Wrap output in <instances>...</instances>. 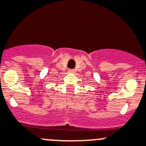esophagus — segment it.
<instances>
[{"mask_svg":"<svg viewBox=\"0 0 146 146\" xmlns=\"http://www.w3.org/2000/svg\"><path fill=\"white\" fill-rule=\"evenodd\" d=\"M68 73H75V70H73V69H69V70H68Z\"/></svg>","mask_w":146,"mask_h":146,"instance_id":"esophagus-1","label":"esophagus"}]
</instances>
